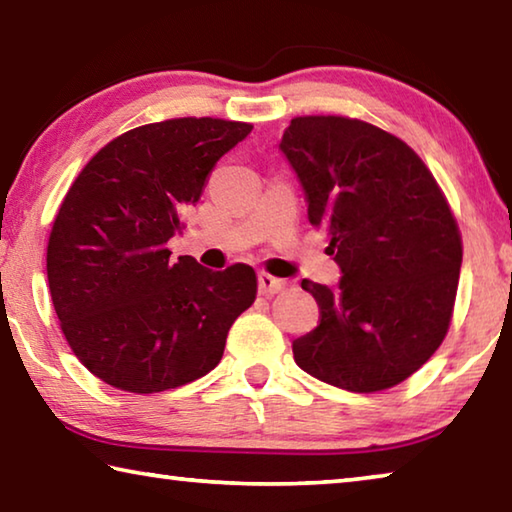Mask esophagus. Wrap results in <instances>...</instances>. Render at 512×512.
I'll return each instance as SVG.
<instances>
[{"instance_id": "34e87169", "label": "esophagus", "mask_w": 512, "mask_h": 512, "mask_svg": "<svg viewBox=\"0 0 512 512\" xmlns=\"http://www.w3.org/2000/svg\"><path fill=\"white\" fill-rule=\"evenodd\" d=\"M284 287H287V282L280 280V277L259 273V293H262V296H273V293L284 291Z\"/></svg>"}]
</instances>
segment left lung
Returning a JSON list of instances; mask_svg holds the SVG:
<instances>
[{
	"label": "left lung",
	"mask_w": 512,
	"mask_h": 512,
	"mask_svg": "<svg viewBox=\"0 0 512 512\" xmlns=\"http://www.w3.org/2000/svg\"><path fill=\"white\" fill-rule=\"evenodd\" d=\"M280 151L341 268L336 287L302 280L320 320L293 359L343 391L400 384L443 343L461 275V232L436 178L411 146L350 117L291 119Z\"/></svg>",
	"instance_id": "8db88e82"
}]
</instances>
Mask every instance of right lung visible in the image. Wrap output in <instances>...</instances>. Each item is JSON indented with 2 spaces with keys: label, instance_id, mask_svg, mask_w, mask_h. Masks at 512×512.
<instances>
[{
  "label": "right lung",
  "instance_id": "add662e5",
  "mask_svg": "<svg viewBox=\"0 0 512 512\" xmlns=\"http://www.w3.org/2000/svg\"><path fill=\"white\" fill-rule=\"evenodd\" d=\"M253 126L212 117L133 128L69 187L47 246V280L69 348L128 393L185 386L216 368L257 296L246 264L210 271L167 241L205 180Z\"/></svg>",
  "mask_w": 512,
  "mask_h": 512
}]
</instances>
